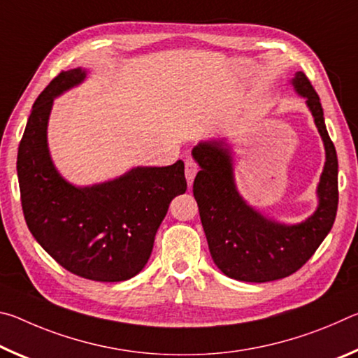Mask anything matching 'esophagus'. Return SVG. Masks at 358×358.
Instances as JSON below:
<instances>
[{
  "instance_id": "1",
  "label": "esophagus",
  "mask_w": 358,
  "mask_h": 358,
  "mask_svg": "<svg viewBox=\"0 0 358 358\" xmlns=\"http://www.w3.org/2000/svg\"><path fill=\"white\" fill-rule=\"evenodd\" d=\"M199 172V164L194 159H186L185 162V175H186V180H187V185H192L194 177H196V173Z\"/></svg>"
}]
</instances>
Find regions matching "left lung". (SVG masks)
Masks as SVG:
<instances>
[{
  "label": "left lung",
  "instance_id": "left-lung-1",
  "mask_svg": "<svg viewBox=\"0 0 358 358\" xmlns=\"http://www.w3.org/2000/svg\"><path fill=\"white\" fill-rule=\"evenodd\" d=\"M292 83L306 98L327 153L317 187L319 207L305 222L284 226L248 207L235 189L232 157L222 142H203L192 150L201 166L192 191L210 254L224 275L238 281L266 282L295 273L316 252L336 217L338 157L319 94L301 71Z\"/></svg>",
  "mask_w": 358,
  "mask_h": 358
}]
</instances>
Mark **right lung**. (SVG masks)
<instances>
[{
    "mask_svg": "<svg viewBox=\"0 0 358 358\" xmlns=\"http://www.w3.org/2000/svg\"><path fill=\"white\" fill-rule=\"evenodd\" d=\"M83 77L82 69L62 71L33 104L17 155L22 210L29 232L63 268L126 281L148 262L169 203L186 191L185 164L137 167L92 187L66 183L48 156L47 121L55 96Z\"/></svg>",
    "mask_w": 358,
    "mask_h": 358,
    "instance_id": "add662e5",
    "label": "right lung"
}]
</instances>
